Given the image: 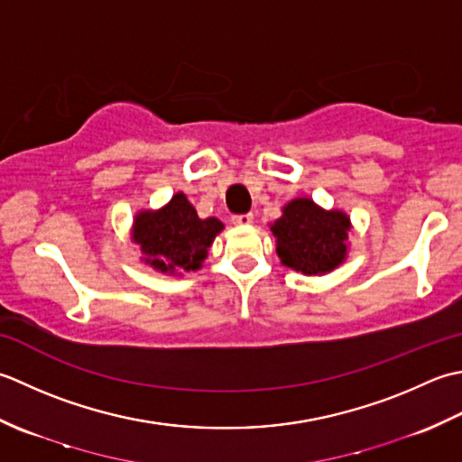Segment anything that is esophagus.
Segmentation results:
<instances>
[{
    "label": "esophagus",
    "mask_w": 462,
    "mask_h": 462,
    "mask_svg": "<svg viewBox=\"0 0 462 462\" xmlns=\"http://www.w3.org/2000/svg\"><path fill=\"white\" fill-rule=\"evenodd\" d=\"M233 225H249L253 223V215L251 213H245V215H233Z\"/></svg>",
    "instance_id": "34e87169"
}]
</instances>
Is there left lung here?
<instances>
[{
	"label": "left lung",
	"instance_id": "left-lung-1",
	"mask_svg": "<svg viewBox=\"0 0 462 462\" xmlns=\"http://www.w3.org/2000/svg\"><path fill=\"white\" fill-rule=\"evenodd\" d=\"M271 231L285 267L303 275H325L346 257L351 221L343 211H325L313 199L299 197L283 207Z\"/></svg>",
	"mask_w": 462,
	"mask_h": 462
}]
</instances>
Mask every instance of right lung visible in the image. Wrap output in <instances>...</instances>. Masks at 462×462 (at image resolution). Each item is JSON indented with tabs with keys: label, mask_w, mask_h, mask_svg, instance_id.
I'll use <instances>...</instances> for the list:
<instances>
[{
	"label": "right lung",
	"mask_w": 462,
	"mask_h": 462,
	"mask_svg": "<svg viewBox=\"0 0 462 462\" xmlns=\"http://www.w3.org/2000/svg\"><path fill=\"white\" fill-rule=\"evenodd\" d=\"M223 231L215 217L199 219L183 193H175L159 211H141L134 221V241L147 265L162 273L197 271L213 239Z\"/></svg>",
	"instance_id": "obj_1"
}]
</instances>
